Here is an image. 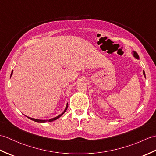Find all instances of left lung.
<instances>
[{
  "mask_svg": "<svg viewBox=\"0 0 156 156\" xmlns=\"http://www.w3.org/2000/svg\"><path fill=\"white\" fill-rule=\"evenodd\" d=\"M132 55L133 56V57L135 58H136V59H137V60L140 59L138 54H137V53L136 51H133V50H132ZM143 74H144V77L146 78V74H145V72H144V70H143Z\"/></svg>",
  "mask_w": 156,
  "mask_h": 156,
  "instance_id": "left-lung-1",
  "label": "left lung"
}]
</instances>
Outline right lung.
Here are the masks:
<instances>
[{"instance_id": "1", "label": "right lung", "mask_w": 156, "mask_h": 156, "mask_svg": "<svg viewBox=\"0 0 156 156\" xmlns=\"http://www.w3.org/2000/svg\"><path fill=\"white\" fill-rule=\"evenodd\" d=\"M12 73H13V71L11 72V74H10V77L12 76ZM68 104L67 103V104H66V108H65V109H64V112H62V113L61 114H60V115H58V116H56V117H55V118H51V119H35V118H30V117H28V116H26L28 118H29V119H32V120H33V121H34V122H38V123H45V122H52V121H54V120H56V119H57L58 118H59L60 117H61L62 115L64 113H65V112H66V110H67V108H68Z\"/></svg>"}]
</instances>
